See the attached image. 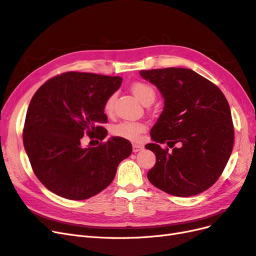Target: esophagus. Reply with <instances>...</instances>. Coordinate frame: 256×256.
<instances>
[{"label": "esophagus", "instance_id": "obj_1", "mask_svg": "<svg viewBox=\"0 0 256 256\" xmlns=\"http://www.w3.org/2000/svg\"><path fill=\"white\" fill-rule=\"evenodd\" d=\"M143 145L142 144H136V143H134L132 144V150H134V152H140L141 150H143Z\"/></svg>", "mask_w": 256, "mask_h": 256}]
</instances>
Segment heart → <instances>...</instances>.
I'll use <instances>...</instances> for the list:
<instances>
[{"mask_svg": "<svg viewBox=\"0 0 256 256\" xmlns=\"http://www.w3.org/2000/svg\"><path fill=\"white\" fill-rule=\"evenodd\" d=\"M131 92L136 96V98L141 102L143 104H152L154 97H156V92L154 88L148 83L145 82H136L131 85ZM115 102V94H111L106 98L104 102V111L106 113H112L114 110ZM146 130V126L141 122H130L122 120L116 124L112 127V134L116 136L129 138V140L136 141L140 138L141 134Z\"/></svg>", "mask_w": 256, "mask_h": 256, "instance_id": "1", "label": "heart"}]
</instances>
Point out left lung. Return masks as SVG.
Listing matches in <instances>:
<instances>
[{
	"instance_id": "1",
	"label": "left lung",
	"mask_w": 256,
	"mask_h": 256,
	"mask_svg": "<svg viewBox=\"0 0 256 256\" xmlns=\"http://www.w3.org/2000/svg\"><path fill=\"white\" fill-rule=\"evenodd\" d=\"M164 99V111L150 130L156 154L147 173L158 189L175 196H192L218 180L234 145L230 106L220 88L191 69L141 70ZM166 142L168 149L160 145Z\"/></svg>"
}]
</instances>
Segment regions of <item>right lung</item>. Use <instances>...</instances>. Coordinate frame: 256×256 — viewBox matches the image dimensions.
Instances as JSON below:
<instances>
[{
	"mask_svg": "<svg viewBox=\"0 0 256 256\" xmlns=\"http://www.w3.org/2000/svg\"><path fill=\"white\" fill-rule=\"evenodd\" d=\"M120 76L69 72L48 80L30 100L23 145L38 180L56 194L86 200L109 186L131 143L112 136L96 147H84L88 136L102 141L106 98L120 88Z\"/></svg>",
	"mask_w": 256,
	"mask_h": 256,
	"instance_id": "1",
	"label": "right lung"
}]
</instances>
